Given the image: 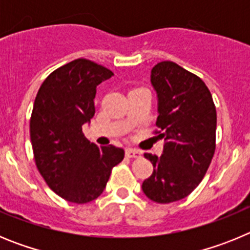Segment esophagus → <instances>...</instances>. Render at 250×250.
<instances>
[{
    "instance_id": "1",
    "label": "esophagus",
    "mask_w": 250,
    "mask_h": 250,
    "mask_svg": "<svg viewBox=\"0 0 250 250\" xmlns=\"http://www.w3.org/2000/svg\"><path fill=\"white\" fill-rule=\"evenodd\" d=\"M125 154H126L127 158H140L141 156V152L135 149H126Z\"/></svg>"
}]
</instances>
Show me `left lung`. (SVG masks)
<instances>
[{"instance_id":"1","label":"left lung","mask_w":250,"mask_h":250,"mask_svg":"<svg viewBox=\"0 0 250 250\" xmlns=\"http://www.w3.org/2000/svg\"><path fill=\"white\" fill-rule=\"evenodd\" d=\"M150 83L164 149L161 156L144 155L154 170L141 188L150 200L167 204L184 199L204 178L215 151L216 110L204 81L178 63H156Z\"/></svg>"}]
</instances>
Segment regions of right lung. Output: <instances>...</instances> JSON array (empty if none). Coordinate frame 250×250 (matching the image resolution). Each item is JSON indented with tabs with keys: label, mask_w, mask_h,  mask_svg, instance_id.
I'll return each instance as SVG.
<instances>
[{
	"label": "right lung",
	"mask_w": 250,
	"mask_h": 250,
	"mask_svg": "<svg viewBox=\"0 0 250 250\" xmlns=\"http://www.w3.org/2000/svg\"><path fill=\"white\" fill-rule=\"evenodd\" d=\"M114 76L90 60L77 59L47 76L30 121L31 144L40 174L61 198L85 204L101 195L124 150L100 146L83 134L95 115L96 87Z\"/></svg>",
	"instance_id": "right-lung-1"
}]
</instances>
